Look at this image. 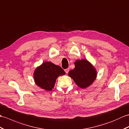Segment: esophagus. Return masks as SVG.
Segmentation results:
<instances>
[{
    "mask_svg": "<svg viewBox=\"0 0 129 129\" xmlns=\"http://www.w3.org/2000/svg\"><path fill=\"white\" fill-rule=\"evenodd\" d=\"M64 70H65V73H67V74H68L69 71V69H65Z\"/></svg>",
    "mask_w": 129,
    "mask_h": 129,
    "instance_id": "1",
    "label": "esophagus"
}]
</instances>
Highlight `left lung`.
<instances>
[{"mask_svg": "<svg viewBox=\"0 0 129 129\" xmlns=\"http://www.w3.org/2000/svg\"><path fill=\"white\" fill-rule=\"evenodd\" d=\"M75 67L69 72L70 76L80 87L85 88L91 85L95 79L97 73L95 69L86 60H77Z\"/></svg>", "mask_w": 129, "mask_h": 129, "instance_id": "8db88e82", "label": "left lung"}]
</instances>
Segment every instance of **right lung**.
Wrapping results in <instances>:
<instances>
[{
	"instance_id": "add662e5",
	"label": "right lung",
	"mask_w": 129,
	"mask_h": 129,
	"mask_svg": "<svg viewBox=\"0 0 129 129\" xmlns=\"http://www.w3.org/2000/svg\"><path fill=\"white\" fill-rule=\"evenodd\" d=\"M64 74L65 71L59 66L51 62H44L35 70L34 79L37 85L50 91L54 87L57 77Z\"/></svg>"
}]
</instances>
